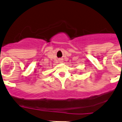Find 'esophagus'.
I'll list each match as a JSON object with an SVG mask.
<instances>
[{
	"label": "esophagus",
	"instance_id": "34e87169",
	"mask_svg": "<svg viewBox=\"0 0 122 122\" xmlns=\"http://www.w3.org/2000/svg\"><path fill=\"white\" fill-rule=\"evenodd\" d=\"M59 61H60L61 62H62V59H61V58H60V60H59Z\"/></svg>",
	"mask_w": 122,
	"mask_h": 122
}]
</instances>
